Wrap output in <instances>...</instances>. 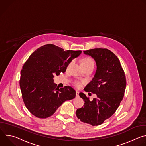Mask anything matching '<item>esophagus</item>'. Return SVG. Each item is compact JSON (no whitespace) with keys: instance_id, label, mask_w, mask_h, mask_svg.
<instances>
[{"instance_id":"esophagus-1","label":"esophagus","mask_w":146,"mask_h":146,"mask_svg":"<svg viewBox=\"0 0 146 146\" xmlns=\"http://www.w3.org/2000/svg\"><path fill=\"white\" fill-rule=\"evenodd\" d=\"M76 96H78V93H79V92H78V91H76Z\"/></svg>"}]
</instances>
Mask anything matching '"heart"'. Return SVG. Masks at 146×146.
<instances>
[{"mask_svg": "<svg viewBox=\"0 0 146 146\" xmlns=\"http://www.w3.org/2000/svg\"><path fill=\"white\" fill-rule=\"evenodd\" d=\"M72 62L69 64V65L71 64ZM81 66L82 68H85L88 66H91V65H94V62L93 60V59L89 57H87L85 58L82 59V60L81 61ZM81 84H82V82L81 81H76L74 82V84L76 87L79 88L81 86Z\"/></svg>", "mask_w": 146, "mask_h": 146, "instance_id": "1", "label": "heart"}]
</instances>
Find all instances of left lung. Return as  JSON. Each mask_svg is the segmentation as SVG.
<instances>
[{"instance_id":"8db88e82","label":"left lung","mask_w":146,"mask_h":146,"mask_svg":"<svg viewBox=\"0 0 146 146\" xmlns=\"http://www.w3.org/2000/svg\"><path fill=\"white\" fill-rule=\"evenodd\" d=\"M84 53L94 59L97 66L84 91L96 94L97 98L90 101L80 92L85 103L84 107L77 110L76 115L81 122L97 126L112 116L119 107L126 88V78L118 58L109 50L95 48Z\"/></svg>"}]
</instances>
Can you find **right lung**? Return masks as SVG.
<instances>
[{"instance_id":"obj_1","label":"right lung","mask_w":146,"mask_h":146,"mask_svg":"<svg viewBox=\"0 0 146 146\" xmlns=\"http://www.w3.org/2000/svg\"><path fill=\"white\" fill-rule=\"evenodd\" d=\"M81 52L46 44L31 55L21 72L19 86L25 105L32 114L39 118H48L65 101L75 98L73 88H59L54 77L65 72L72 60Z\"/></svg>"}]
</instances>
